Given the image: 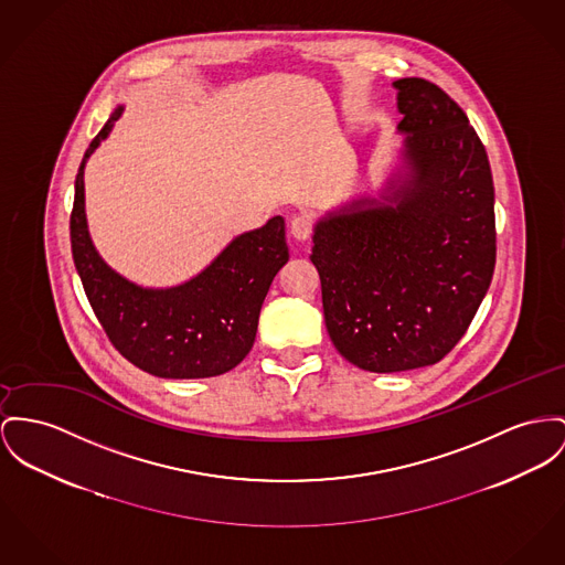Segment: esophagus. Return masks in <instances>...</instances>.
Masks as SVG:
<instances>
[{
	"instance_id": "34e87169",
	"label": "esophagus",
	"mask_w": 565,
	"mask_h": 565,
	"mask_svg": "<svg viewBox=\"0 0 565 565\" xmlns=\"http://www.w3.org/2000/svg\"><path fill=\"white\" fill-rule=\"evenodd\" d=\"M289 228L296 239H308L312 235V221L308 216H296V218H291Z\"/></svg>"
}]
</instances>
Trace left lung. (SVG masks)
Listing matches in <instances>:
<instances>
[{"label": "left lung", "instance_id": "left-lung-1", "mask_svg": "<svg viewBox=\"0 0 565 565\" xmlns=\"http://www.w3.org/2000/svg\"><path fill=\"white\" fill-rule=\"evenodd\" d=\"M409 175L315 226L328 334L371 373L444 360L489 291L494 186L489 156L465 111L435 83L394 81Z\"/></svg>", "mask_w": 565, "mask_h": 565}]
</instances>
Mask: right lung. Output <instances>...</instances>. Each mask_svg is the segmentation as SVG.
Returning <instances> with one entry per match:
<instances>
[{"mask_svg":"<svg viewBox=\"0 0 565 565\" xmlns=\"http://www.w3.org/2000/svg\"><path fill=\"white\" fill-rule=\"evenodd\" d=\"M115 109L83 156L75 180L71 246L85 296L115 349L137 369L162 379H205L235 369L253 349L259 312L278 269L289 262L285 221L237 235L189 282L143 289L96 253L85 223L83 169L119 119Z\"/></svg>","mask_w":565,"mask_h":565,"instance_id":"1","label":"right lung"}]
</instances>
